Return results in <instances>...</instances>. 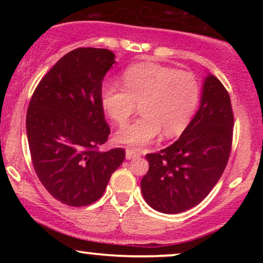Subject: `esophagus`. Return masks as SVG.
Segmentation results:
<instances>
[{"label":"esophagus","instance_id":"obj_1","mask_svg":"<svg viewBox=\"0 0 263 263\" xmlns=\"http://www.w3.org/2000/svg\"><path fill=\"white\" fill-rule=\"evenodd\" d=\"M139 157H140V153L135 152L134 149H130V148L125 149V159L127 160L135 159V158H139Z\"/></svg>","mask_w":263,"mask_h":263}]
</instances>
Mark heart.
<instances>
[{"label":"heart","mask_w":263,"mask_h":263,"mask_svg":"<svg viewBox=\"0 0 263 263\" xmlns=\"http://www.w3.org/2000/svg\"><path fill=\"white\" fill-rule=\"evenodd\" d=\"M123 87L106 82L100 102L109 117L123 125L140 105L142 116L117 132L120 143L134 148L148 145L161 132L165 138L181 135L188 128L200 102V85L189 71L152 62L129 67Z\"/></svg>","instance_id":"1"}]
</instances>
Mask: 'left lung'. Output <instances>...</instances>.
Returning a JSON list of instances; mask_svg holds the SVG:
<instances>
[{
  "instance_id": "8db88e82",
  "label": "left lung",
  "mask_w": 263,
  "mask_h": 263,
  "mask_svg": "<svg viewBox=\"0 0 263 263\" xmlns=\"http://www.w3.org/2000/svg\"><path fill=\"white\" fill-rule=\"evenodd\" d=\"M233 114L228 91L214 75L202 80L200 105L177 141L147 154L141 181L143 199L153 210L177 214L199 204L224 172L231 151Z\"/></svg>"
}]
</instances>
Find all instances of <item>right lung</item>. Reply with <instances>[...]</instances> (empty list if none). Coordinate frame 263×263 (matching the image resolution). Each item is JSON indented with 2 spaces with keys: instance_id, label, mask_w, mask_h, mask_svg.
I'll return each mask as SVG.
<instances>
[{
  "instance_id": "1",
  "label": "right lung",
  "mask_w": 263,
  "mask_h": 263,
  "mask_svg": "<svg viewBox=\"0 0 263 263\" xmlns=\"http://www.w3.org/2000/svg\"><path fill=\"white\" fill-rule=\"evenodd\" d=\"M115 57L97 48L68 52L42 79L28 105L26 132L35 174L68 206L96 202L124 160L123 148L97 149L110 134L100 91Z\"/></svg>"
}]
</instances>
